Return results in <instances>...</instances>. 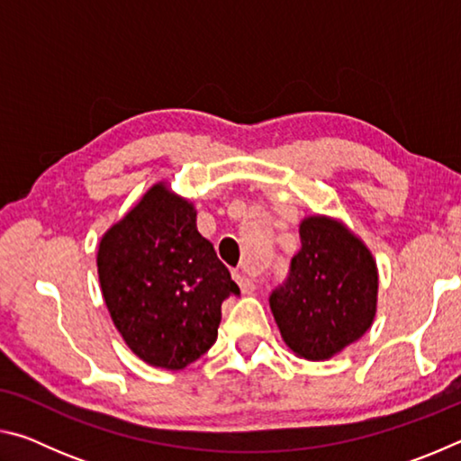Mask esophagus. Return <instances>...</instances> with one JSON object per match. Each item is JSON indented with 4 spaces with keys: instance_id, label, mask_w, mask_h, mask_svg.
<instances>
[{
    "instance_id": "34e87169",
    "label": "esophagus",
    "mask_w": 461,
    "mask_h": 461,
    "mask_svg": "<svg viewBox=\"0 0 461 461\" xmlns=\"http://www.w3.org/2000/svg\"><path fill=\"white\" fill-rule=\"evenodd\" d=\"M233 280H236V283L240 285V291L244 294H249V293L256 291V283L252 278H248L244 272H233Z\"/></svg>"
}]
</instances>
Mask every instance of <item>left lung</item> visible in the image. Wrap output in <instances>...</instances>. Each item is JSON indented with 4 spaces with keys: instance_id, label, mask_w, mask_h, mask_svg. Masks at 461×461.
<instances>
[{
    "instance_id": "8db88e82",
    "label": "left lung",
    "mask_w": 461,
    "mask_h": 461,
    "mask_svg": "<svg viewBox=\"0 0 461 461\" xmlns=\"http://www.w3.org/2000/svg\"><path fill=\"white\" fill-rule=\"evenodd\" d=\"M376 293L370 249L343 223L315 215L301 223V249L272 291L270 309L296 356L327 360L368 331Z\"/></svg>"
}]
</instances>
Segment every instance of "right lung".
<instances>
[{"instance_id": "add662e5", "label": "right lung", "mask_w": 461, "mask_h": 461, "mask_svg": "<svg viewBox=\"0 0 461 461\" xmlns=\"http://www.w3.org/2000/svg\"><path fill=\"white\" fill-rule=\"evenodd\" d=\"M97 270L123 341L150 366L181 370L217 339L221 303L240 294L189 201L158 183L101 238Z\"/></svg>"}]
</instances>
